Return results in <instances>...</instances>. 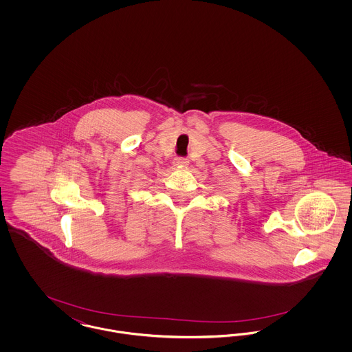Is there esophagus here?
Listing matches in <instances>:
<instances>
[{"instance_id":"1","label":"esophagus","mask_w":352,"mask_h":352,"mask_svg":"<svg viewBox=\"0 0 352 352\" xmlns=\"http://www.w3.org/2000/svg\"><path fill=\"white\" fill-rule=\"evenodd\" d=\"M174 164H175V166H178V168H184V166L188 165V161H187L186 158H177Z\"/></svg>"}]
</instances>
